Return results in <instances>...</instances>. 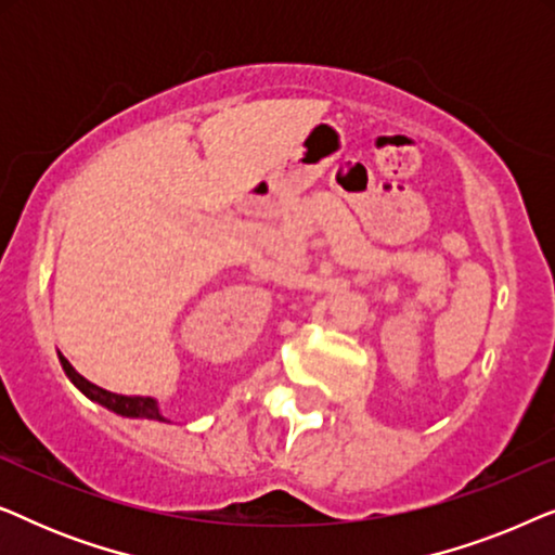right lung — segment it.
I'll use <instances>...</instances> for the list:
<instances>
[{
  "mask_svg": "<svg viewBox=\"0 0 555 555\" xmlns=\"http://www.w3.org/2000/svg\"><path fill=\"white\" fill-rule=\"evenodd\" d=\"M60 363H63L65 374L70 382L78 386V389L86 393L88 399L98 401V404L111 409V412H116L120 416H131V420H156V422H166L162 412H158V404L156 399L151 397H124V393H113V391H105L101 386L90 384L86 376H80L78 371L70 366V361L65 359V356H60Z\"/></svg>",
  "mask_w": 555,
  "mask_h": 555,
  "instance_id": "right-lung-1",
  "label": "right lung"
}]
</instances>
